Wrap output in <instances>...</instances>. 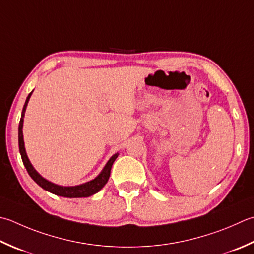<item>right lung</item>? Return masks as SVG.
Returning <instances> with one entry per match:
<instances>
[{"label":"right lung","mask_w":254,"mask_h":254,"mask_svg":"<svg viewBox=\"0 0 254 254\" xmlns=\"http://www.w3.org/2000/svg\"><path fill=\"white\" fill-rule=\"evenodd\" d=\"M33 91L28 94V97L26 98V101H25L23 111H22V117H21V121H19L18 124V147H19V153H21L22 156V161L25 168H26L27 173L29 174L35 183H37L39 186H41L43 190H47L49 192L54 193V195L57 196H62V197H67V198H82V197H89L92 196L94 193H97L99 190H102V187L106 185L109 177H110V172H111V167L113 165V162L117 160V157L119 156V153H116L108 161L106 164V166L103 167V170L101 173L94 178V180L87 182L84 184H81V185H77V186H61L57 185V184H54L52 182L47 181L46 178H44L43 176L39 175V174L36 172V170L33 167V165L29 162L26 151H25V146H24V138H23V122H24V116H25V111H26V107L27 103L29 101V98H31Z\"/></svg>","instance_id":"add662e5"}]
</instances>
